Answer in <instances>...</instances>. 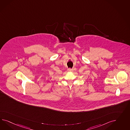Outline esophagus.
Here are the masks:
<instances>
[{
	"instance_id": "obj_1",
	"label": "esophagus",
	"mask_w": 130,
	"mask_h": 130,
	"mask_svg": "<svg viewBox=\"0 0 130 130\" xmlns=\"http://www.w3.org/2000/svg\"><path fill=\"white\" fill-rule=\"evenodd\" d=\"M68 71H70V72H72L73 71V70L72 69H71V68H69L68 69Z\"/></svg>"
}]
</instances>
